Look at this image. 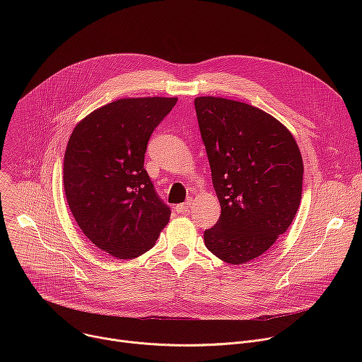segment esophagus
I'll list each match as a JSON object with an SVG mask.
<instances>
[{
	"label": "esophagus",
	"instance_id": "esophagus-1",
	"mask_svg": "<svg viewBox=\"0 0 362 362\" xmlns=\"http://www.w3.org/2000/svg\"><path fill=\"white\" fill-rule=\"evenodd\" d=\"M190 204H192V199H187L185 203L176 204V211H177L179 214H187L189 209H190Z\"/></svg>",
	"mask_w": 362,
	"mask_h": 362
}]
</instances>
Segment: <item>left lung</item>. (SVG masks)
I'll return each mask as SVG.
<instances>
[{"label": "left lung", "mask_w": 362, "mask_h": 362, "mask_svg": "<svg viewBox=\"0 0 362 362\" xmlns=\"http://www.w3.org/2000/svg\"><path fill=\"white\" fill-rule=\"evenodd\" d=\"M222 214L204 245L230 265L264 255L291 226L303 162L292 133L269 113L223 97L194 98Z\"/></svg>", "instance_id": "1"}]
</instances>
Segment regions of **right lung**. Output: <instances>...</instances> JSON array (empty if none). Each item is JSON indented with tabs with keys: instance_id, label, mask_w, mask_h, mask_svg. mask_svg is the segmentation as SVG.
I'll list each match as a JSON object with an SVG mask.
<instances>
[{
	"instance_id": "1",
	"label": "right lung",
	"mask_w": 362,
	"mask_h": 362,
	"mask_svg": "<svg viewBox=\"0 0 362 362\" xmlns=\"http://www.w3.org/2000/svg\"><path fill=\"white\" fill-rule=\"evenodd\" d=\"M177 97H126L74 127L64 153L69 208L83 233L116 259L151 249L170 221L143 168L148 137Z\"/></svg>"
}]
</instances>
